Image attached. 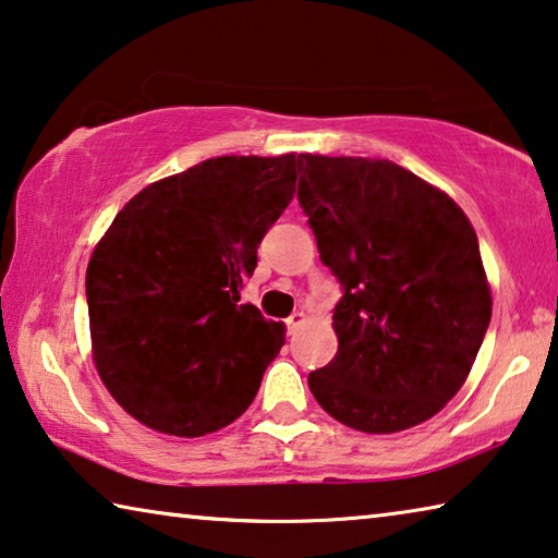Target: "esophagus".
Instances as JSON below:
<instances>
[{
  "instance_id": "esophagus-1",
  "label": "esophagus",
  "mask_w": 558,
  "mask_h": 558,
  "mask_svg": "<svg viewBox=\"0 0 558 558\" xmlns=\"http://www.w3.org/2000/svg\"><path fill=\"white\" fill-rule=\"evenodd\" d=\"M305 323V313L303 311H298V313H293V315H290L288 317V332H295L298 330V327L300 325H303Z\"/></svg>"
}]
</instances>
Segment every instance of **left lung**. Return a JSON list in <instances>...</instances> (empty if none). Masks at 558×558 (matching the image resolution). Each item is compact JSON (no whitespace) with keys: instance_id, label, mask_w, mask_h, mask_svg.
<instances>
[{"instance_id":"8db88e82","label":"left lung","mask_w":558,"mask_h":558,"mask_svg":"<svg viewBox=\"0 0 558 558\" xmlns=\"http://www.w3.org/2000/svg\"><path fill=\"white\" fill-rule=\"evenodd\" d=\"M298 201L340 280L338 355L307 377L323 410L392 435L464 385L492 320L480 241L457 203L385 158L300 156Z\"/></svg>"}]
</instances>
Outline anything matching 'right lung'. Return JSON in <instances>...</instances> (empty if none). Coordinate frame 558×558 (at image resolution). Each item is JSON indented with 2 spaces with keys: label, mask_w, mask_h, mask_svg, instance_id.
Masks as SVG:
<instances>
[{
  "label": "right lung",
  "mask_w": 558,
  "mask_h": 558,
  "mask_svg": "<svg viewBox=\"0 0 558 558\" xmlns=\"http://www.w3.org/2000/svg\"><path fill=\"white\" fill-rule=\"evenodd\" d=\"M300 156H218L146 185L86 268L96 369L131 417L201 437L241 417L286 327L241 305Z\"/></svg>",
  "instance_id": "1"
}]
</instances>
